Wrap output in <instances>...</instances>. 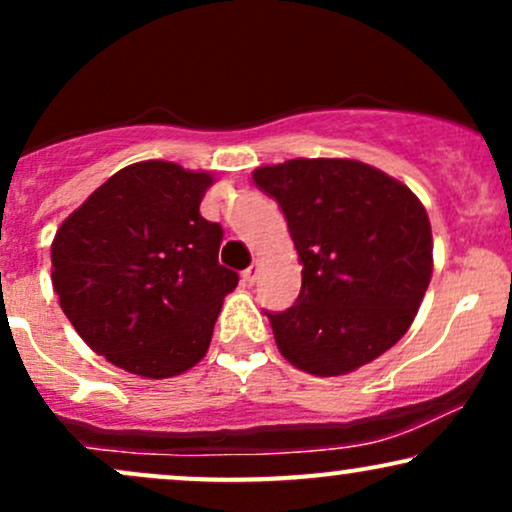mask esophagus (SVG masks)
Instances as JSON below:
<instances>
[{
    "label": "esophagus",
    "instance_id": "1",
    "mask_svg": "<svg viewBox=\"0 0 512 512\" xmlns=\"http://www.w3.org/2000/svg\"><path fill=\"white\" fill-rule=\"evenodd\" d=\"M257 276H260V267H255V264H252V267H248V269H245V272H243V281H245V284H248V286H252V284H255V281H257Z\"/></svg>",
    "mask_w": 512,
    "mask_h": 512
}]
</instances>
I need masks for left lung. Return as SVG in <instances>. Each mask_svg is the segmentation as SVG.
Listing matches in <instances>:
<instances>
[{
  "label": "left lung",
  "mask_w": 512,
  "mask_h": 512,
  "mask_svg": "<svg viewBox=\"0 0 512 512\" xmlns=\"http://www.w3.org/2000/svg\"><path fill=\"white\" fill-rule=\"evenodd\" d=\"M303 262L298 301L272 315L291 366L354 373L407 334L433 274L431 221L404 182L354 158H291L252 170Z\"/></svg>",
  "instance_id": "8db88e82"
}]
</instances>
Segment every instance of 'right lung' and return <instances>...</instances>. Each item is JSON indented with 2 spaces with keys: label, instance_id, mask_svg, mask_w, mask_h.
Listing matches in <instances>:
<instances>
[{
  "label": "right lung",
  "instance_id": "add662e5",
  "mask_svg": "<svg viewBox=\"0 0 512 512\" xmlns=\"http://www.w3.org/2000/svg\"><path fill=\"white\" fill-rule=\"evenodd\" d=\"M216 178L173 161L110 175L52 240V286L79 337L142 378L185 373L207 356L238 274L219 264L223 231L199 214Z\"/></svg>",
  "mask_w": 512,
  "mask_h": 512
}]
</instances>
